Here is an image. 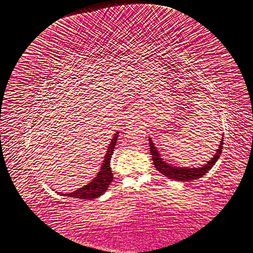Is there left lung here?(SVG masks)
Masks as SVG:
<instances>
[{
    "label": "left lung",
    "mask_w": 253,
    "mask_h": 253,
    "mask_svg": "<svg viewBox=\"0 0 253 253\" xmlns=\"http://www.w3.org/2000/svg\"><path fill=\"white\" fill-rule=\"evenodd\" d=\"M224 137L221 138L219 141L218 148L215 150V153L213 154V157L211 158L210 161L207 162V164L203 165L201 167H180V166H174L173 164H170V163H167L164 159L161 157L160 152L158 151V148L156 147V145L152 142L151 137H149V146H150V152L152 156L153 160V164L154 167L157 168L158 171L162 174H164L165 176L169 177L170 180H174V181H180V182H189L191 180H198V178L202 177L203 175H205L208 171L214 166L217 160L219 159V156L222 153L223 149V145H224Z\"/></svg>",
    "instance_id": "obj_1"
}]
</instances>
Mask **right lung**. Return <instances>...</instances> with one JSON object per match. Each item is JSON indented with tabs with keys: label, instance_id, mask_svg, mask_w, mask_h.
<instances>
[{
	"label": "right lung",
	"instance_id": "1",
	"mask_svg": "<svg viewBox=\"0 0 253 253\" xmlns=\"http://www.w3.org/2000/svg\"><path fill=\"white\" fill-rule=\"evenodd\" d=\"M118 137H119V131H117L115 135L112 136V138H110L111 142L108 146L107 151H106L100 171L97 172V174L91 182H89L87 185L83 186L82 188H79L72 192H69V193L59 192V193H61L62 195H65V197H71L73 199H81V200H92V199L99 198L102 194H104L106 190L108 189L110 183L113 180V174L110 168V160H111L113 149H115L116 143L118 141Z\"/></svg>",
	"mask_w": 253,
	"mask_h": 253
}]
</instances>
